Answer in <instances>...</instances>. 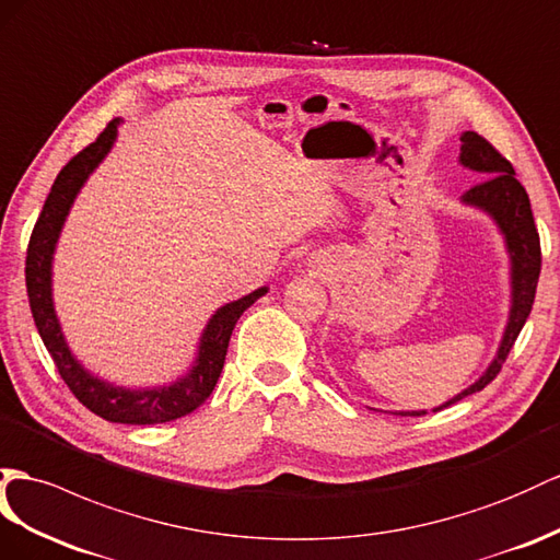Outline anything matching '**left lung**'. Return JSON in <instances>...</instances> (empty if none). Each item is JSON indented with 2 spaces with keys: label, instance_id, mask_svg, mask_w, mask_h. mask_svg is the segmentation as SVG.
<instances>
[{
  "label": "left lung",
  "instance_id": "8db88e82",
  "mask_svg": "<svg viewBox=\"0 0 560 560\" xmlns=\"http://www.w3.org/2000/svg\"><path fill=\"white\" fill-rule=\"evenodd\" d=\"M458 139H462L458 163L485 177L480 184H476L472 189H468L462 196V203L490 214L492 222L499 229V234L504 236V246L511 262V271H509L511 307H509V322L504 328V336H501V342L490 366L482 371L476 383H470L466 390L456 393L452 399L442 402L440 407H433V411L450 407L472 393H480L487 383L494 381L501 364L506 360V354L513 348L515 338H518L521 328L529 317V310H533L539 269H541L539 234L535 226L533 208H529V198H527V191L523 189V184L515 179L513 165L478 132H464ZM395 413H399V417H421V413H428V411L421 409V411H395Z\"/></svg>",
  "mask_w": 560,
  "mask_h": 560
}]
</instances>
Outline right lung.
Segmentation results:
<instances>
[{"label": "right lung", "mask_w": 560, "mask_h": 560, "mask_svg": "<svg viewBox=\"0 0 560 560\" xmlns=\"http://www.w3.org/2000/svg\"><path fill=\"white\" fill-rule=\"evenodd\" d=\"M118 127L120 120L108 122V127L98 135V139L90 143L84 151H80L73 161L59 172V177H56L45 200V208H42L37 224L33 229L31 243H27L25 285L39 338L49 350L51 360L56 369H59V374L66 381L70 393H73L90 411H94L96 417H102L110 423L151 425L182 419L206 402L210 393L214 390V383H218L222 374L229 338H232L238 317L269 289L262 285V289L214 310V314L203 328V334L198 338L196 360L191 362L189 371L167 385L125 388V385H116L92 374V371L78 360L73 350L68 348L61 322L56 317L51 293V265L56 243H59V236L63 232L68 212L73 208L84 182H88L92 172L102 165V161L113 149V143H116Z\"/></svg>", "instance_id": "obj_1"}]
</instances>
